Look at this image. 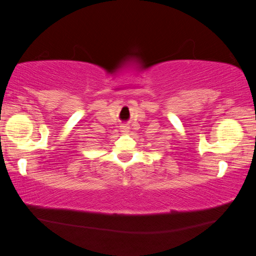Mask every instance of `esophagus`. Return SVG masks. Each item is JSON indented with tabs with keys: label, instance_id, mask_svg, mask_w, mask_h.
<instances>
[{
	"label": "esophagus",
	"instance_id": "34e87169",
	"mask_svg": "<svg viewBox=\"0 0 256 256\" xmlns=\"http://www.w3.org/2000/svg\"><path fill=\"white\" fill-rule=\"evenodd\" d=\"M121 129H122V132H127L129 128H128V127H126V126H124V127H122Z\"/></svg>",
	"mask_w": 256,
	"mask_h": 256
}]
</instances>
